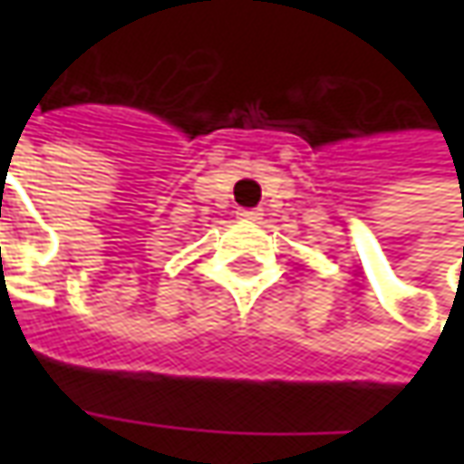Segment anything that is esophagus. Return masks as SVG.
<instances>
[{"mask_svg": "<svg viewBox=\"0 0 464 464\" xmlns=\"http://www.w3.org/2000/svg\"><path fill=\"white\" fill-rule=\"evenodd\" d=\"M237 217H240V219H247V222H256V219L263 217V211H260V208H242V211H237Z\"/></svg>", "mask_w": 464, "mask_h": 464, "instance_id": "34e87169", "label": "esophagus"}]
</instances>
